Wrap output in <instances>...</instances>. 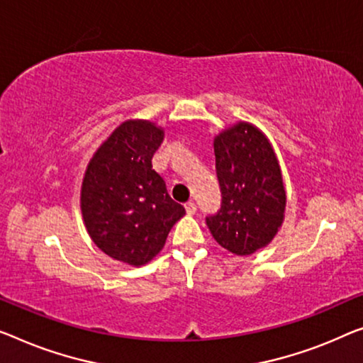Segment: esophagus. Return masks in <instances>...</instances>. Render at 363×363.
<instances>
[{"instance_id": "34e87169", "label": "esophagus", "mask_w": 363, "mask_h": 363, "mask_svg": "<svg viewBox=\"0 0 363 363\" xmlns=\"http://www.w3.org/2000/svg\"><path fill=\"white\" fill-rule=\"evenodd\" d=\"M184 207H186L187 215H194V213L197 212V205L194 203V202H187L186 205H184Z\"/></svg>"}]
</instances>
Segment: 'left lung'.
<instances>
[{
	"instance_id": "left-lung-1",
	"label": "left lung",
	"mask_w": 363,
	"mask_h": 363,
	"mask_svg": "<svg viewBox=\"0 0 363 363\" xmlns=\"http://www.w3.org/2000/svg\"><path fill=\"white\" fill-rule=\"evenodd\" d=\"M221 207L207 226L221 247L250 256L266 247L284 221L286 194L277 156L257 127L238 122L215 137Z\"/></svg>"
}]
</instances>
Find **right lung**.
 Masks as SVG:
<instances>
[{"label": "right lung", "mask_w": 363, "mask_h": 363, "mask_svg": "<svg viewBox=\"0 0 363 363\" xmlns=\"http://www.w3.org/2000/svg\"><path fill=\"white\" fill-rule=\"evenodd\" d=\"M163 138L164 130L153 122L121 123L91 158L81 186L91 240L109 257L135 267L163 250L172 225L186 215L151 164Z\"/></svg>", "instance_id": "right-lung-1"}]
</instances>
